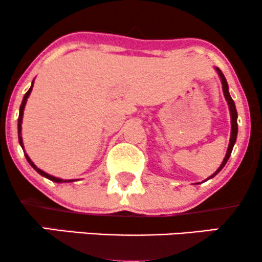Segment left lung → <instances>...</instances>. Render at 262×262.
Wrapping results in <instances>:
<instances>
[{"instance_id":"obj_1","label":"left lung","mask_w":262,"mask_h":262,"mask_svg":"<svg viewBox=\"0 0 262 262\" xmlns=\"http://www.w3.org/2000/svg\"><path fill=\"white\" fill-rule=\"evenodd\" d=\"M217 71L219 74V76H221V80H222V85H223V92H224V96H225V100H227L228 104H229V110H230V117H231V134H230V141H229V146H228V151H227V155H225L223 162H222V165L219 166V169L215 171L214 173H213L212 176L209 177V179H212V177H214L217 173L221 171L222 169L224 167V165L227 164L228 159H229V156L231 154V150H233V146L234 144H235V140H236V134H237V122H236V117H237V113H236V108H235V103H234V101L231 100L230 95H229V91H228V83H227V80H225L223 73H222L221 70L217 68Z\"/></svg>"}]
</instances>
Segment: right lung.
<instances>
[{
	"instance_id": "1",
	"label": "right lung",
	"mask_w": 262,
	"mask_h": 262,
	"mask_svg": "<svg viewBox=\"0 0 262 262\" xmlns=\"http://www.w3.org/2000/svg\"><path fill=\"white\" fill-rule=\"evenodd\" d=\"M32 87H33V85L31 86V89L28 90V92L26 93V95H25V97H23L22 104H20V108H19V117H18V133H19V134H20V124H22V118H23V110H25V106H26L27 98H28V96L31 95ZM18 139H19V144H20V145H22V138H20V135H18ZM22 146H23V145H22ZM26 158H27V160H28L29 164H31L32 166L34 167V169L38 171V173H40L41 176L47 177V179L52 180V181H54V182H66V181H64V180H61V179H56V177H54V176H52V175H49V173H47V172H44V171H41L40 169H38V167L35 166V165L33 164V162L31 161V159L28 158V155H27V154H26ZM68 182H71V180H70V181H68Z\"/></svg>"
}]
</instances>
